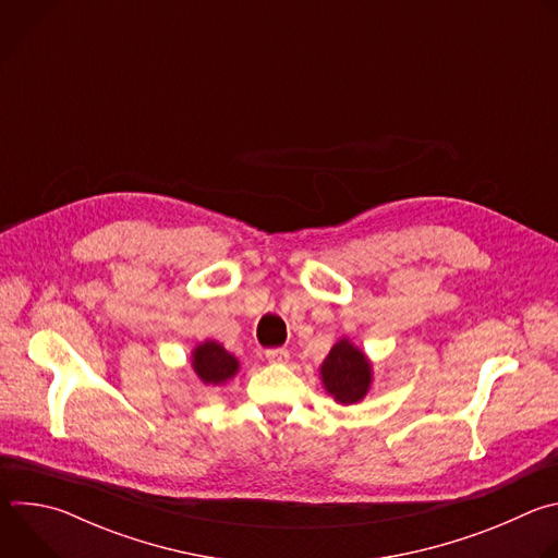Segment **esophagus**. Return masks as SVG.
<instances>
[{"mask_svg":"<svg viewBox=\"0 0 558 558\" xmlns=\"http://www.w3.org/2000/svg\"><path fill=\"white\" fill-rule=\"evenodd\" d=\"M265 357L274 364H280V362H287L289 360V351L287 349H267L265 351Z\"/></svg>","mask_w":558,"mask_h":558,"instance_id":"esophagus-1","label":"esophagus"}]
</instances>
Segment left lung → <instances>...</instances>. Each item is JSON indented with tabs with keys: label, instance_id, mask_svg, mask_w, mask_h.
I'll return each instance as SVG.
<instances>
[{
	"label": "left lung",
	"instance_id": "1",
	"mask_svg": "<svg viewBox=\"0 0 558 558\" xmlns=\"http://www.w3.org/2000/svg\"><path fill=\"white\" fill-rule=\"evenodd\" d=\"M320 377L327 392L340 404H357L362 402L371 381H373V366L368 357L351 344L347 338L336 342L329 351L327 360L320 366Z\"/></svg>",
	"mask_w": 558,
	"mask_h": 558
}]
</instances>
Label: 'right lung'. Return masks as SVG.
<instances>
[{"mask_svg":"<svg viewBox=\"0 0 558 558\" xmlns=\"http://www.w3.org/2000/svg\"><path fill=\"white\" fill-rule=\"evenodd\" d=\"M192 366L194 373L203 384L220 386L238 373V360L225 351L222 344L214 340H205L192 351Z\"/></svg>","mask_w":558,"mask_h":558,"instance_id":"add662e5","label":"right lung"}]
</instances>
